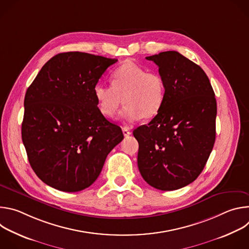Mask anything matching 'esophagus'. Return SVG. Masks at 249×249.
Returning a JSON list of instances; mask_svg holds the SVG:
<instances>
[{
	"label": "esophagus",
	"mask_w": 249,
	"mask_h": 249,
	"mask_svg": "<svg viewBox=\"0 0 249 249\" xmlns=\"http://www.w3.org/2000/svg\"><path fill=\"white\" fill-rule=\"evenodd\" d=\"M122 131H123V135H124V137H129V136L131 135V132H130L127 128H123V129H122Z\"/></svg>",
	"instance_id": "34e87169"
}]
</instances>
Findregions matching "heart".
Returning a JSON list of instances; mask_svg holds the SVG:
<instances>
[{
    "label": "heart",
    "instance_id": "1",
    "mask_svg": "<svg viewBox=\"0 0 249 249\" xmlns=\"http://www.w3.org/2000/svg\"><path fill=\"white\" fill-rule=\"evenodd\" d=\"M93 95L99 112L107 118L116 115L123 99L125 107L120 118L133 123L159 114L165 101L166 84L160 73L148 72L147 69L129 62L114 71L111 86L95 85Z\"/></svg>",
    "mask_w": 249,
    "mask_h": 249
}]
</instances>
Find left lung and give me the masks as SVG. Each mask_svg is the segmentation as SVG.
I'll return each instance as SVG.
<instances>
[{
    "label": "left lung",
    "instance_id": "left-lung-1",
    "mask_svg": "<svg viewBox=\"0 0 249 249\" xmlns=\"http://www.w3.org/2000/svg\"><path fill=\"white\" fill-rule=\"evenodd\" d=\"M146 59L158 65L166 96L159 114L133 131L139 143L138 167L151 186L176 190L197 178L214 147L215 92L202 68L178 52Z\"/></svg>",
    "mask_w": 249,
    "mask_h": 249
}]
</instances>
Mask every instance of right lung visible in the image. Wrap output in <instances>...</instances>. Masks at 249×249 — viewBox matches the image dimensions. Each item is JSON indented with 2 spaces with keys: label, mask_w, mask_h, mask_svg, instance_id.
Listing matches in <instances>:
<instances>
[{
  "label": "right lung",
  "mask_w": 249,
  "mask_h": 249,
  "mask_svg": "<svg viewBox=\"0 0 249 249\" xmlns=\"http://www.w3.org/2000/svg\"><path fill=\"white\" fill-rule=\"evenodd\" d=\"M109 59L83 52L52 57L26 90L21 138L28 161L47 185L64 192L90 186L124 139L98 110L93 88Z\"/></svg>",
  "instance_id": "obj_1"
}]
</instances>
